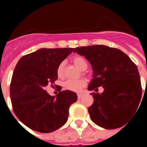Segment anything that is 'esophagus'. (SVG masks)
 <instances>
[{
	"mask_svg": "<svg viewBox=\"0 0 147 147\" xmlns=\"http://www.w3.org/2000/svg\"><path fill=\"white\" fill-rule=\"evenodd\" d=\"M82 96H83V94H82V93H78L77 94L78 98H81L82 97Z\"/></svg>",
	"mask_w": 147,
	"mask_h": 147,
	"instance_id": "esophagus-1",
	"label": "esophagus"
}]
</instances>
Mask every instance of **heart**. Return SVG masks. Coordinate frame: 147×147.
I'll use <instances>...</instances> for the list:
<instances>
[{"label":"heart","mask_w":147,"mask_h":147,"mask_svg":"<svg viewBox=\"0 0 147 147\" xmlns=\"http://www.w3.org/2000/svg\"><path fill=\"white\" fill-rule=\"evenodd\" d=\"M73 62L75 65L81 71H85L88 67V62L85 60V58L80 56H76L73 58ZM65 62H62L59 64L57 69V73L59 76H62L63 75L64 71ZM86 84V81L85 80H68L64 83V86L66 89L71 90V91L79 92L82 90V88L85 86Z\"/></svg>","instance_id":"heart-1"}]
</instances>
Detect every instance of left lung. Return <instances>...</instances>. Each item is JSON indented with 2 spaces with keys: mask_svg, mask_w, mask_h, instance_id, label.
<instances>
[{
  "mask_svg": "<svg viewBox=\"0 0 147 147\" xmlns=\"http://www.w3.org/2000/svg\"><path fill=\"white\" fill-rule=\"evenodd\" d=\"M75 52L84 56L90 63L93 79L88 90L93 93V103L88 107L91 120L105 129L124 126L136 112L142 95L137 66L123 51L107 45H97L76 48ZM139 109V108H138Z\"/></svg>",
  "mask_w": 147,
  "mask_h": 147,
  "instance_id": "left-lung-1",
  "label": "left lung"
}]
</instances>
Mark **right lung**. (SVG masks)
I'll list each match as a JSON object with an SVG mask.
<instances>
[{
  "label": "right lung",
  "instance_id": "right-lung-1",
  "mask_svg": "<svg viewBox=\"0 0 147 147\" xmlns=\"http://www.w3.org/2000/svg\"><path fill=\"white\" fill-rule=\"evenodd\" d=\"M73 51L71 48L40 49L17 63L10 85L11 105L17 117L30 129L49 133L67 121L76 93L67 90L51 96L44 88L57 80L58 65Z\"/></svg>",
  "mask_w": 147,
  "mask_h": 147
}]
</instances>
